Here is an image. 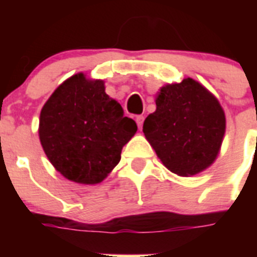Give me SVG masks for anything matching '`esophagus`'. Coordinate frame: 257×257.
<instances>
[{"label": "esophagus", "instance_id": "obj_1", "mask_svg": "<svg viewBox=\"0 0 257 257\" xmlns=\"http://www.w3.org/2000/svg\"><path fill=\"white\" fill-rule=\"evenodd\" d=\"M135 121H136V123H138V126H139V128H140V127L143 126V122H144V117H143V115H136Z\"/></svg>", "mask_w": 257, "mask_h": 257}]
</instances>
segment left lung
<instances>
[{"instance_id":"8db88e82","label":"left lung","mask_w":257,"mask_h":257,"mask_svg":"<svg viewBox=\"0 0 257 257\" xmlns=\"http://www.w3.org/2000/svg\"><path fill=\"white\" fill-rule=\"evenodd\" d=\"M225 113L216 96L196 79L167 83L143 133L161 162L179 176H193L217 158L225 135Z\"/></svg>"}]
</instances>
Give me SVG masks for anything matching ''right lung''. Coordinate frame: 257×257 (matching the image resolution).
<instances>
[{"instance_id":"1","label":"right lung","mask_w":257,"mask_h":257,"mask_svg":"<svg viewBox=\"0 0 257 257\" xmlns=\"http://www.w3.org/2000/svg\"><path fill=\"white\" fill-rule=\"evenodd\" d=\"M138 131L103 79L73 74L41 109L38 136L51 165L65 179L99 184L121 160L122 148Z\"/></svg>"}]
</instances>
